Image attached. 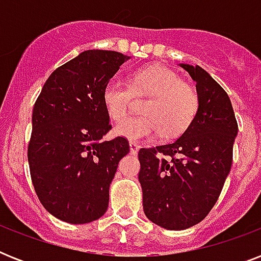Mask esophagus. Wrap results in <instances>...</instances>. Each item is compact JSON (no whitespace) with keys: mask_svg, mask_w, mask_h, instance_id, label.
<instances>
[{"mask_svg":"<svg viewBox=\"0 0 261 261\" xmlns=\"http://www.w3.org/2000/svg\"><path fill=\"white\" fill-rule=\"evenodd\" d=\"M138 150H139V146L137 145L135 142H130V153L133 155L138 154Z\"/></svg>","mask_w":261,"mask_h":261,"instance_id":"1","label":"esophagus"}]
</instances>
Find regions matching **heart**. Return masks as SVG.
<instances>
[{"label": "heart", "instance_id": "obj_1", "mask_svg": "<svg viewBox=\"0 0 261 261\" xmlns=\"http://www.w3.org/2000/svg\"><path fill=\"white\" fill-rule=\"evenodd\" d=\"M150 94L143 105V115L119 122L114 128L118 137L139 141L161 133L174 137L186 130L198 111V94L182 83L176 71L164 66H150L133 74L130 85L120 79H111L102 90V104L111 120L122 119L134 94Z\"/></svg>", "mask_w": 261, "mask_h": 261}]
</instances>
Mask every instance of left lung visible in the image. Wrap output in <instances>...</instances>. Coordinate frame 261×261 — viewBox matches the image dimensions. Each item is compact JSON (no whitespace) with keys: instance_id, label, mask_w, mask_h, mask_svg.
<instances>
[{"instance_id":"8db88e82","label":"left lung","mask_w":261,"mask_h":261,"mask_svg":"<svg viewBox=\"0 0 261 261\" xmlns=\"http://www.w3.org/2000/svg\"><path fill=\"white\" fill-rule=\"evenodd\" d=\"M196 83L198 111L180 138L138 153L143 211L168 230L204 219L222 191L239 133L230 98L200 66L180 63Z\"/></svg>"}]
</instances>
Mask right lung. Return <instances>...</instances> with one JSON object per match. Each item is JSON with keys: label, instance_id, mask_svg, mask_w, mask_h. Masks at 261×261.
<instances>
[{"label": "right lung", "instance_id": "obj_1", "mask_svg": "<svg viewBox=\"0 0 261 261\" xmlns=\"http://www.w3.org/2000/svg\"><path fill=\"white\" fill-rule=\"evenodd\" d=\"M130 57L88 50L51 73L32 111L28 145L39 200L65 222L88 223L108 208L110 186L128 141H102L111 130L102 104L106 84Z\"/></svg>", "mask_w": 261, "mask_h": 261}]
</instances>
